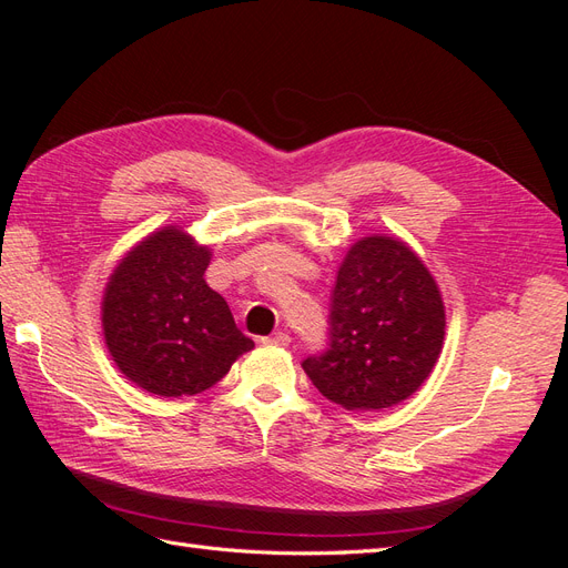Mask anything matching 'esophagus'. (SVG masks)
Returning a JSON list of instances; mask_svg holds the SVG:
<instances>
[{
  "label": "esophagus",
  "instance_id": "34e87169",
  "mask_svg": "<svg viewBox=\"0 0 568 568\" xmlns=\"http://www.w3.org/2000/svg\"><path fill=\"white\" fill-rule=\"evenodd\" d=\"M263 343H272V346H288L291 336H288L286 332H277V334H272V336L263 338Z\"/></svg>",
  "mask_w": 568,
  "mask_h": 568
}]
</instances>
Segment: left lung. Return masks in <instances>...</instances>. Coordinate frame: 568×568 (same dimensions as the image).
<instances>
[{
    "instance_id": "8db88e82",
    "label": "left lung",
    "mask_w": 568,
    "mask_h": 568,
    "mask_svg": "<svg viewBox=\"0 0 568 568\" xmlns=\"http://www.w3.org/2000/svg\"><path fill=\"white\" fill-rule=\"evenodd\" d=\"M329 351L303 363L315 388L346 409L379 412L432 376L445 338L440 288L403 239H357L332 294Z\"/></svg>"
}]
</instances>
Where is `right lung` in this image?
Here are the masks:
<instances>
[{"mask_svg": "<svg viewBox=\"0 0 568 568\" xmlns=\"http://www.w3.org/2000/svg\"><path fill=\"white\" fill-rule=\"evenodd\" d=\"M211 246L180 225L146 234L113 267L101 298L109 355L134 386L184 398L215 386L253 341L203 280Z\"/></svg>", "mask_w": 568, "mask_h": 568, "instance_id": "right-lung-1", "label": "right lung"}]
</instances>
